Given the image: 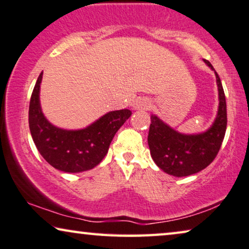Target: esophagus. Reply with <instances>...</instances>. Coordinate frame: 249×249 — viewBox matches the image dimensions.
I'll list each match as a JSON object with an SVG mask.
<instances>
[{
  "label": "esophagus",
  "instance_id": "esophagus-1",
  "mask_svg": "<svg viewBox=\"0 0 249 249\" xmlns=\"http://www.w3.org/2000/svg\"><path fill=\"white\" fill-rule=\"evenodd\" d=\"M150 107V102L147 99H137L133 103V110H147Z\"/></svg>",
  "mask_w": 249,
  "mask_h": 249
}]
</instances>
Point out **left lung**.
Returning a JSON list of instances; mask_svg holds the SVG:
<instances>
[{"label": "left lung", "instance_id": "1", "mask_svg": "<svg viewBox=\"0 0 249 249\" xmlns=\"http://www.w3.org/2000/svg\"><path fill=\"white\" fill-rule=\"evenodd\" d=\"M218 86V111L212 124L199 133H182L156 114L150 116L148 146L155 164L166 174L183 178L202 171L217 156L227 128V106L220 77L210 62Z\"/></svg>", "mask_w": 249, "mask_h": 249}]
</instances>
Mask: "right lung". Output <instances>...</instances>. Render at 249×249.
I'll use <instances>...</instances> for the list:
<instances>
[{"label": "right lung", "mask_w": 249, "mask_h": 249, "mask_svg": "<svg viewBox=\"0 0 249 249\" xmlns=\"http://www.w3.org/2000/svg\"><path fill=\"white\" fill-rule=\"evenodd\" d=\"M39 75L29 106V128L37 149L48 164L65 173L94 168L106 156L114 135L131 116V111H110L82 129H64L53 124L42 112Z\"/></svg>", "instance_id": "1"}]
</instances>
